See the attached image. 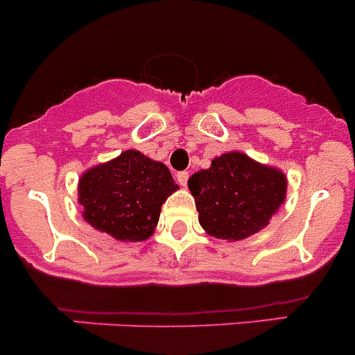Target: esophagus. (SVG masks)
<instances>
[{"instance_id": "obj_1", "label": "esophagus", "mask_w": 355, "mask_h": 355, "mask_svg": "<svg viewBox=\"0 0 355 355\" xmlns=\"http://www.w3.org/2000/svg\"><path fill=\"white\" fill-rule=\"evenodd\" d=\"M188 178H190V174H188L187 171H181V172H178V174H175V181H178L181 187H187Z\"/></svg>"}]
</instances>
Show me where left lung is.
I'll return each instance as SVG.
<instances>
[{
  "instance_id": "left-lung-1",
  "label": "left lung",
  "mask_w": 355,
  "mask_h": 355,
  "mask_svg": "<svg viewBox=\"0 0 355 355\" xmlns=\"http://www.w3.org/2000/svg\"><path fill=\"white\" fill-rule=\"evenodd\" d=\"M198 223L209 235L242 241L268 225L286 198L284 172L261 165L241 151L216 157L211 167L188 180Z\"/></svg>"
}]
</instances>
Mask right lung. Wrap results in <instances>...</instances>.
<instances>
[{"instance_id":"obj_1","label":"right lung","mask_w":355,"mask_h":355,"mask_svg":"<svg viewBox=\"0 0 355 355\" xmlns=\"http://www.w3.org/2000/svg\"><path fill=\"white\" fill-rule=\"evenodd\" d=\"M178 188L162 162L127 150L83 172L78 204L83 219L96 230L116 241L143 242L153 235L162 204Z\"/></svg>"}]
</instances>
